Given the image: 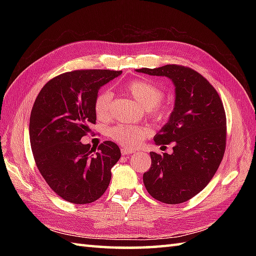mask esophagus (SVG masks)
Masks as SVG:
<instances>
[{
  "instance_id": "obj_1",
  "label": "esophagus",
  "mask_w": 256,
  "mask_h": 256,
  "mask_svg": "<svg viewBox=\"0 0 256 256\" xmlns=\"http://www.w3.org/2000/svg\"><path fill=\"white\" fill-rule=\"evenodd\" d=\"M134 150H132V148H123L122 150H121V153H122V155H128V154H133L134 153Z\"/></svg>"
}]
</instances>
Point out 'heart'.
Masks as SVG:
<instances>
[{"mask_svg": "<svg viewBox=\"0 0 256 256\" xmlns=\"http://www.w3.org/2000/svg\"><path fill=\"white\" fill-rule=\"evenodd\" d=\"M125 90L158 121H164L170 116V108L160 104L162 91L148 80H133L125 86ZM113 94L108 90H101L94 100V112L98 118H106L111 111ZM150 134L148 126L120 124L110 130V136L118 144L128 148H136Z\"/></svg>", "mask_w": 256, "mask_h": 256, "instance_id": "heart-1", "label": "heart"}]
</instances>
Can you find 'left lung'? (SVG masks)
<instances>
[{
  "instance_id": "left-lung-1",
  "label": "left lung",
  "mask_w": 256,
  "mask_h": 256,
  "mask_svg": "<svg viewBox=\"0 0 256 256\" xmlns=\"http://www.w3.org/2000/svg\"><path fill=\"white\" fill-rule=\"evenodd\" d=\"M135 72L167 77L175 86V104L155 135L156 145L174 143L172 153L150 152L143 182L152 197L168 204L199 194L218 170L226 150V120L218 92L194 70L177 64Z\"/></svg>"
}]
</instances>
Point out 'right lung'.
<instances>
[{
    "mask_svg": "<svg viewBox=\"0 0 256 256\" xmlns=\"http://www.w3.org/2000/svg\"><path fill=\"white\" fill-rule=\"evenodd\" d=\"M121 74L100 69L64 72L42 86L32 106L30 140L37 168L48 186L69 202L99 199L121 157L111 140L98 150L80 140L96 123L94 100L100 88Z\"/></svg>",
    "mask_w": 256,
    "mask_h": 256,
    "instance_id": "obj_1",
    "label": "right lung"
}]
</instances>
